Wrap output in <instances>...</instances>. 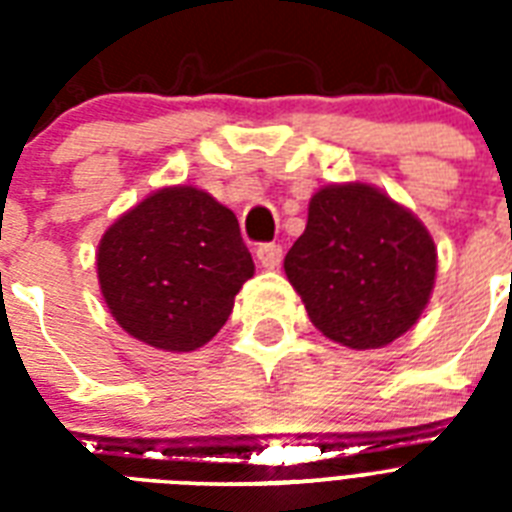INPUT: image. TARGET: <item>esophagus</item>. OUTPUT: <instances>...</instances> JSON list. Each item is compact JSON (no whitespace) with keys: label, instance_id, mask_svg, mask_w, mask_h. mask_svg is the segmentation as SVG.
Listing matches in <instances>:
<instances>
[{"label":"esophagus","instance_id":"esophagus-1","mask_svg":"<svg viewBox=\"0 0 512 512\" xmlns=\"http://www.w3.org/2000/svg\"><path fill=\"white\" fill-rule=\"evenodd\" d=\"M281 257L284 255H281L279 244H260V247H257V263L263 265V268H268V271L279 268Z\"/></svg>","mask_w":512,"mask_h":512}]
</instances>
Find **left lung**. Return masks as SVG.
Listing matches in <instances>:
<instances>
[{"mask_svg": "<svg viewBox=\"0 0 512 512\" xmlns=\"http://www.w3.org/2000/svg\"><path fill=\"white\" fill-rule=\"evenodd\" d=\"M433 236L377 185L335 183L311 196L308 225L284 273L321 335L345 348H385L409 332L436 287Z\"/></svg>", "mask_w": 512, "mask_h": 512, "instance_id": "1", "label": "left lung"}]
</instances>
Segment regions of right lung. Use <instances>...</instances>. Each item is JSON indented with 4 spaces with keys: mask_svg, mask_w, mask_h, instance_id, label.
<instances>
[{
    "mask_svg": "<svg viewBox=\"0 0 512 512\" xmlns=\"http://www.w3.org/2000/svg\"><path fill=\"white\" fill-rule=\"evenodd\" d=\"M95 260L116 324L167 353L207 345L255 273L236 215L196 185L148 193L108 225Z\"/></svg>",
    "mask_w": 512,
    "mask_h": 512,
    "instance_id": "right-lung-1",
    "label": "right lung"
}]
</instances>
